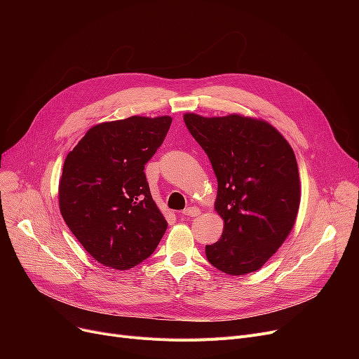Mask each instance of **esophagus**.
I'll return each mask as SVG.
<instances>
[{
    "instance_id": "34e87169",
    "label": "esophagus",
    "mask_w": 359,
    "mask_h": 359,
    "mask_svg": "<svg viewBox=\"0 0 359 359\" xmlns=\"http://www.w3.org/2000/svg\"><path fill=\"white\" fill-rule=\"evenodd\" d=\"M201 214V210L196 208V206H189V208H186L184 211H182L179 214V217H198Z\"/></svg>"
}]
</instances>
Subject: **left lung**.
I'll return each mask as SVG.
<instances>
[{"label": "left lung", "mask_w": 359, "mask_h": 359, "mask_svg": "<svg viewBox=\"0 0 359 359\" xmlns=\"http://www.w3.org/2000/svg\"><path fill=\"white\" fill-rule=\"evenodd\" d=\"M183 121L208 156L218 182L221 238L205 248L212 266L233 276L260 269L291 233L301 199L295 154L269 122L243 116Z\"/></svg>", "instance_id": "obj_1"}]
</instances>
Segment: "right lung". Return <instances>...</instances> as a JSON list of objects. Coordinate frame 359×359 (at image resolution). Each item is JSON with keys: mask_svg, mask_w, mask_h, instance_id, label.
I'll use <instances>...</instances> for the list:
<instances>
[{"mask_svg": "<svg viewBox=\"0 0 359 359\" xmlns=\"http://www.w3.org/2000/svg\"><path fill=\"white\" fill-rule=\"evenodd\" d=\"M170 125V116L94 125L64 161L58 189L62 218L103 266H137L153 255L167 230L144 167Z\"/></svg>", "mask_w": 359, "mask_h": 359, "instance_id": "right-lung-1", "label": "right lung"}]
</instances>
